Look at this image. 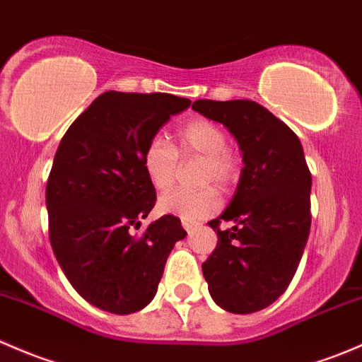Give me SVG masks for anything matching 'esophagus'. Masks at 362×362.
<instances>
[{
  "instance_id": "obj_1",
  "label": "esophagus",
  "mask_w": 362,
  "mask_h": 362,
  "mask_svg": "<svg viewBox=\"0 0 362 362\" xmlns=\"http://www.w3.org/2000/svg\"><path fill=\"white\" fill-rule=\"evenodd\" d=\"M197 223L196 222H192V220H182V227H184L185 230H191V229H194V227H196Z\"/></svg>"
}]
</instances>
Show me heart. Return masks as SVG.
<instances>
[{"instance_id": "obj_1", "label": "heart", "mask_w": 362, "mask_h": 362, "mask_svg": "<svg viewBox=\"0 0 362 362\" xmlns=\"http://www.w3.org/2000/svg\"><path fill=\"white\" fill-rule=\"evenodd\" d=\"M227 144L229 136L220 124L203 117L192 119L178 133V151L163 135L152 136L144 149V171L156 191H166L177 177L178 152L182 156H203L201 182H216L226 187L238 175V159ZM159 208L184 220H199L218 210L220 197L213 187L196 192L175 189L159 199Z\"/></svg>"}]
</instances>
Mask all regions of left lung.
I'll list each match as a JSON object with an SVG mask.
<instances>
[{
  "instance_id": "obj_1",
  "label": "left lung",
  "mask_w": 362,
  "mask_h": 362,
  "mask_svg": "<svg viewBox=\"0 0 362 362\" xmlns=\"http://www.w3.org/2000/svg\"><path fill=\"white\" fill-rule=\"evenodd\" d=\"M196 112L238 140L241 177L229 206L210 227L218 243L203 264L213 302L251 314L276 302L291 283L310 232L312 177L290 127L251 100H196ZM220 219L234 221L220 231Z\"/></svg>"
}]
</instances>
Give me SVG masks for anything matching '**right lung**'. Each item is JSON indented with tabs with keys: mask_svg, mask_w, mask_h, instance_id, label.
Returning <instances> with one entry per match:
<instances>
[{
	"mask_svg": "<svg viewBox=\"0 0 362 362\" xmlns=\"http://www.w3.org/2000/svg\"><path fill=\"white\" fill-rule=\"evenodd\" d=\"M191 105L170 93L105 91L60 140L47 184L50 243L76 291L112 314L142 310L154 298L175 243L177 216L133 235L156 203L142 166L147 142Z\"/></svg>",
	"mask_w": 362,
	"mask_h": 362,
	"instance_id": "right-lung-1",
	"label": "right lung"
}]
</instances>
